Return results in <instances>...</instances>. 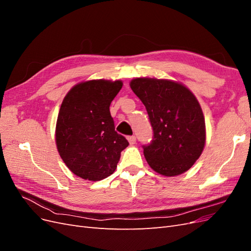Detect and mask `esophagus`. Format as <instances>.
Segmentation results:
<instances>
[{"instance_id": "1", "label": "esophagus", "mask_w": 251, "mask_h": 251, "mask_svg": "<svg viewBox=\"0 0 251 251\" xmlns=\"http://www.w3.org/2000/svg\"><path fill=\"white\" fill-rule=\"evenodd\" d=\"M127 141L130 142V144H134L136 142V137H135V136H128Z\"/></svg>"}]
</instances>
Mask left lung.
Instances as JSON below:
<instances>
[{
  "label": "left lung",
  "mask_w": 251,
  "mask_h": 251,
  "mask_svg": "<svg viewBox=\"0 0 251 251\" xmlns=\"http://www.w3.org/2000/svg\"><path fill=\"white\" fill-rule=\"evenodd\" d=\"M130 87L146 105L154 137L143 154L156 173L166 177L188 171L201 156L206 128L201 105L183 83L137 77Z\"/></svg>",
  "instance_id": "obj_1"
}]
</instances>
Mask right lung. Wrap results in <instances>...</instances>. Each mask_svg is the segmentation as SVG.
I'll return each mask as SVG.
<instances>
[{"label": "right lung", "instance_id": "add662e5", "mask_svg": "<svg viewBox=\"0 0 251 251\" xmlns=\"http://www.w3.org/2000/svg\"><path fill=\"white\" fill-rule=\"evenodd\" d=\"M121 80L92 79L71 88L60 105L55 142L60 158L74 175L100 181L115 172L128 142L117 134L110 104Z\"/></svg>", "mask_w": 251, "mask_h": 251}]
</instances>
